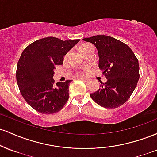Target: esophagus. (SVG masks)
<instances>
[{
    "label": "esophagus",
    "mask_w": 157,
    "mask_h": 157,
    "mask_svg": "<svg viewBox=\"0 0 157 157\" xmlns=\"http://www.w3.org/2000/svg\"><path fill=\"white\" fill-rule=\"evenodd\" d=\"M79 79L81 80L86 81V82H87V81L89 80V78H86V77H79Z\"/></svg>",
    "instance_id": "obj_1"
}]
</instances>
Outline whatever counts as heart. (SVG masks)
<instances>
[{
  "label": "heart",
  "mask_w": 157,
  "mask_h": 157,
  "mask_svg": "<svg viewBox=\"0 0 157 157\" xmlns=\"http://www.w3.org/2000/svg\"><path fill=\"white\" fill-rule=\"evenodd\" d=\"M91 47H93V46H91V45H90V44H86V45H83V46H81L80 48V52H83L84 51H86V50L89 49V48H91ZM87 71V68H86V69L84 70V71Z\"/></svg>",
  "instance_id": "b5f03b06"
}]
</instances>
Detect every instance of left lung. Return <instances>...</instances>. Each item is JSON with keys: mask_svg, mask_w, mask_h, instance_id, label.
Instances as JSON below:
<instances>
[{"mask_svg": "<svg viewBox=\"0 0 157 157\" xmlns=\"http://www.w3.org/2000/svg\"><path fill=\"white\" fill-rule=\"evenodd\" d=\"M91 43L98 51L99 68L107 79L100 81V88L90 94L96 103L106 109L123 105L134 91L140 79L137 58L128 46L107 35L83 38Z\"/></svg>", "mask_w": 157, "mask_h": 157, "instance_id": "8db88e82", "label": "left lung"}]
</instances>
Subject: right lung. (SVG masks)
<instances>
[{"label":"right lung","mask_w":157,"mask_h":157,"mask_svg":"<svg viewBox=\"0 0 157 157\" xmlns=\"http://www.w3.org/2000/svg\"><path fill=\"white\" fill-rule=\"evenodd\" d=\"M80 40H62L54 37L37 40L23 50L17 63L16 79L27 103L41 113H54L63 108L69 97L71 80L54 85L56 66Z\"/></svg>","instance_id":"1"}]
</instances>
